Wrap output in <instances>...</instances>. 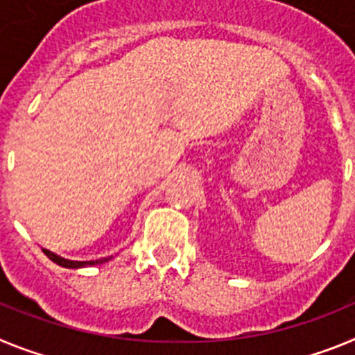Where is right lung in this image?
<instances>
[{"instance_id":"right-lung-1","label":"right lung","mask_w":355,"mask_h":355,"mask_svg":"<svg viewBox=\"0 0 355 355\" xmlns=\"http://www.w3.org/2000/svg\"><path fill=\"white\" fill-rule=\"evenodd\" d=\"M42 252L46 254V256H48L53 263H56V265H60V266H65V268H83V266L101 265V263H106L108 259H112V256H108V258L94 259V261H72V259L62 258V256H58V254L51 252V250H48V249H42Z\"/></svg>"}]
</instances>
